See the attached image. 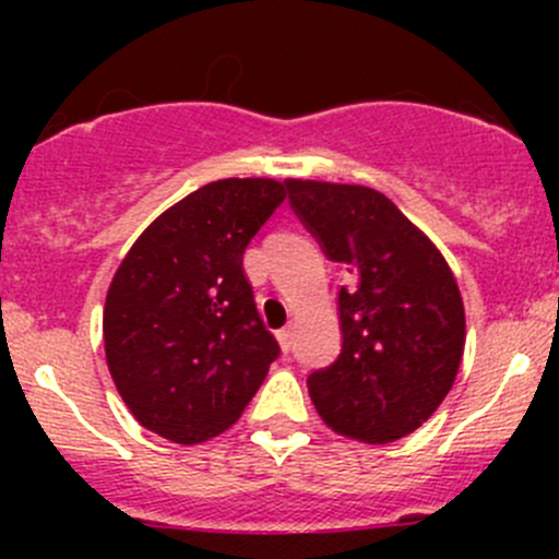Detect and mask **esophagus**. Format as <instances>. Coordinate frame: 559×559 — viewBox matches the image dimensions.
Here are the masks:
<instances>
[{"label":"esophagus","mask_w":559,"mask_h":559,"mask_svg":"<svg viewBox=\"0 0 559 559\" xmlns=\"http://www.w3.org/2000/svg\"><path fill=\"white\" fill-rule=\"evenodd\" d=\"M278 343L281 348H284V354H289L292 346H295V326H284V330H278Z\"/></svg>","instance_id":"esophagus-1"}]
</instances>
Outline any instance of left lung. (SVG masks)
<instances>
[{"label":"left lung","instance_id":"left-lung-1","mask_svg":"<svg viewBox=\"0 0 559 559\" xmlns=\"http://www.w3.org/2000/svg\"><path fill=\"white\" fill-rule=\"evenodd\" d=\"M297 216L348 264L343 348L308 376L321 421L337 436L392 443L419 430L452 389L465 348V306L438 246L381 191L289 178Z\"/></svg>","mask_w":559,"mask_h":559}]
</instances>
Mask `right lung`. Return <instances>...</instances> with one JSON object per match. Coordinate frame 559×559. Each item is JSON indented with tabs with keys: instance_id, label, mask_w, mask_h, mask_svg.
Returning a JSON list of instances; mask_svg holds the SVG:
<instances>
[{
	"instance_id": "add662e5",
	"label": "right lung",
	"mask_w": 559,
	"mask_h": 559,
	"mask_svg": "<svg viewBox=\"0 0 559 559\" xmlns=\"http://www.w3.org/2000/svg\"><path fill=\"white\" fill-rule=\"evenodd\" d=\"M286 180L224 178L143 229L105 297L107 370L145 430L202 443L233 427L278 357L253 306L243 251Z\"/></svg>"
}]
</instances>
